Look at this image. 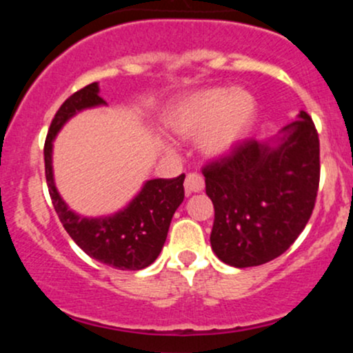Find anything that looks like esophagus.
I'll list each match as a JSON object with an SVG mask.
<instances>
[{"mask_svg": "<svg viewBox=\"0 0 353 353\" xmlns=\"http://www.w3.org/2000/svg\"><path fill=\"white\" fill-rule=\"evenodd\" d=\"M184 189L188 194L201 192V190L204 189V177L199 176V174H196V172L188 174V177H185V181H184Z\"/></svg>", "mask_w": 353, "mask_h": 353, "instance_id": "obj_1", "label": "esophagus"}]
</instances>
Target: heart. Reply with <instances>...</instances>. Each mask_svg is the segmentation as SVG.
<instances>
[{"mask_svg": "<svg viewBox=\"0 0 353 353\" xmlns=\"http://www.w3.org/2000/svg\"><path fill=\"white\" fill-rule=\"evenodd\" d=\"M257 103L245 89L212 88L184 96L165 112V128L179 137L199 136L201 151L209 157L232 151L249 132Z\"/></svg>", "mask_w": 353, "mask_h": 353, "instance_id": "1", "label": "heart"}]
</instances>
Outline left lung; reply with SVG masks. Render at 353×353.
<instances>
[{
  "mask_svg": "<svg viewBox=\"0 0 353 353\" xmlns=\"http://www.w3.org/2000/svg\"><path fill=\"white\" fill-rule=\"evenodd\" d=\"M214 204L210 245L225 264L262 265L301 236L315 205L320 144L305 111L267 143L245 139L202 169Z\"/></svg>",
  "mask_w": 353,
  "mask_h": 353,
  "instance_id": "1",
  "label": "left lung"
}]
</instances>
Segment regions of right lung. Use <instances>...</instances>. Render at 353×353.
<instances>
[{"mask_svg":"<svg viewBox=\"0 0 353 353\" xmlns=\"http://www.w3.org/2000/svg\"><path fill=\"white\" fill-rule=\"evenodd\" d=\"M98 83L88 84L61 104L44 143V169L50 196L61 224L89 257L119 270H141L163 250L172 216L184 201V174L174 179L145 181L139 194L111 216L84 217L72 212L52 177V141L59 129L83 109L104 106Z\"/></svg>","mask_w":353,"mask_h":353,"instance_id":"right-lung-1","label":"right lung"}]
</instances>
